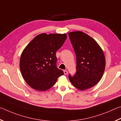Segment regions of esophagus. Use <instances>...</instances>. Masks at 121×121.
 I'll return each instance as SVG.
<instances>
[{
  "label": "esophagus",
  "mask_w": 121,
  "mask_h": 121,
  "mask_svg": "<svg viewBox=\"0 0 121 121\" xmlns=\"http://www.w3.org/2000/svg\"><path fill=\"white\" fill-rule=\"evenodd\" d=\"M64 73L65 75H67L68 74V72H67L66 70H64Z\"/></svg>",
  "instance_id": "esophagus-1"
}]
</instances>
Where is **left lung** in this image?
<instances>
[{
    "instance_id": "8db88e82",
    "label": "left lung",
    "mask_w": 121,
    "mask_h": 121,
    "mask_svg": "<svg viewBox=\"0 0 121 121\" xmlns=\"http://www.w3.org/2000/svg\"><path fill=\"white\" fill-rule=\"evenodd\" d=\"M69 35L77 57V71L73 77L69 74V80L76 88L85 90L102 78L106 65L104 53L96 40L83 32H72Z\"/></svg>"
}]
</instances>
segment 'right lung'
Masks as SVG:
<instances>
[{
  "instance_id": "obj_1",
  "label": "right lung",
  "mask_w": 121,
  "mask_h": 121,
  "mask_svg": "<svg viewBox=\"0 0 121 121\" xmlns=\"http://www.w3.org/2000/svg\"><path fill=\"white\" fill-rule=\"evenodd\" d=\"M67 39L65 33H41L26 46L21 54L20 67L27 84L33 89L44 91L52 88L64 74L57 68L56 53Z\"/></svg>"
}]
</instances>
